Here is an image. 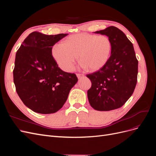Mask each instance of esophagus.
<instances>
[{
	"mask_svg": "<svg viewBox=\"0 0 156 156\" xmlns=\"http://www.w3.org/2000/svg\"><path fill=\"white\" fill-rule=\"evenodd\" d=\"M77 78H78L79 79H81V78H83V77H84V75H83V74L77 73Z\"/></svg>",
	"mask_w": 156,
	"mask_h": 156,
	"instance_id": "1",
	"label": "esophagus"
}]
</instances>
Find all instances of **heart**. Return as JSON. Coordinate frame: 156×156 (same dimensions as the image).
<instances>
[{
  "instance_id": "1",
  "label": "heart",
  "mask_w": 156,
  "mask_h": 156,
  "mask_svg": "<svg viewBox=\"0 0 156 156\" xmlns=\"http://www.w3.org/2000/svg\"><path fill=\"white\" fill-rule=\"evenodd\" d=\"M111 51L112 43L107 36L80 33L69 36L64 43L55 44L51 53L58 66L66 72L74 69L78 55L82 68L97 71L107 63Z\"/></svg>"
}]
</instances>
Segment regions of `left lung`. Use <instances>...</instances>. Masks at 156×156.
Returning <instances> with one entry per match:
<instances>
[{"label": "left lung", "instance_id": "obj_1", "mask_svg": "<svg viewBox=\"0 0 156 156\" xmlns=\"http://www.w3.org/2000/svg\"><path fill=\"white\" fill-rule=\"evenodd\" d=\"M95 33L109 37L112 51L104 66L87 75L92 83L87 91L88 99L95 110L116 109L124 105L134 92L137 81L138 60L133 44L118 28L111 26Z\"/></svg>", "mask_w": 156, "mask_h": 156}]
</instances>
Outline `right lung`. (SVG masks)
I'll return each instance as SVG.
<instances>
[{"label": "right lung", "mask_w": 156, "mask_h": 156, "mask_svg": "<svg viewBox=\"0 0 156 156\" xmlns=\"http://www.w3.org/2000/svg\"><path fill=\"white\" fill-rule=\"evenodd\" d=\"M67 35L33 32L17 51L13 83L21 101L34 112H57L78 81L76 75L58 68L51 53L53 46Z\"/></svg>", "instance_id": "add662e5"}]
</instances>
